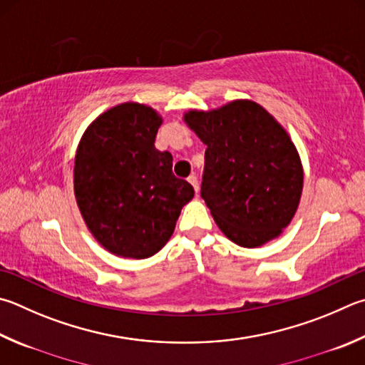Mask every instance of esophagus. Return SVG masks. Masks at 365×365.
Here are the masks:
<instances>
[{"instance_id":"34e87169","label":"esophagus","mask_w":365,"mask_h":365,"mask_svg":"<svg viewBox=\"0 0 365 365\" xmlns=\"http://www.w3.org/2000/svg\"><path fill=\"white\" fill-rule=\"evenodd\" d=\"M188 182L193 185V188H195V191L197 193V190H200V183H197V177L196 175H190L188 177Z\"/></svg>"}]
</instances>
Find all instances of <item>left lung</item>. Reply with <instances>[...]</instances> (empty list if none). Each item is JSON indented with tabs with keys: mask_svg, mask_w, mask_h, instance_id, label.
Segmentation results:
<instances>
[{
	"mask_svg": "<svg viewBox=\"0 0 365 365\" xmlns=\"http://www.w3.org/2000/svg\"><path fill=\"white\" fill-rule=\"evenodd\" d=\"M183 119L207 147L201 196L222 233L249 249L279 236L303 190V165L286 129L252 101L190 110Z\"/></svg>",
	"mask_w": 365,
	"mask_h": 365,
	"instance_id": "left-lung-1",
	"label": "left lung"
}]
</instances>
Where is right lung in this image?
<instances>
[{
    "label": "right lung",
    "mask_w": 365,
    "mask_h": 365,
    "mask_svg": "<svg viewBox=\"0 0 365 365\" xmlns=\"http://www.w3.org/2000/svg\"><path fill=\"white\" fill-rule=\"evenodd\" d=\"M163 118L147 105L110 108L81 137L75 156V197L92 236L111 254L148 258L175 230L195 190L172 174V155L155 148Z\"/></svg>",
    "instance_id": "add662e5"
}]
</instances>
